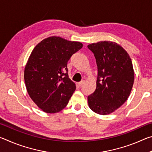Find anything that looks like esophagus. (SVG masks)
I'll return each mask as SVG.
<instances>
[{
	"label": "esophagus",
	"mask_w": 152,
	"mask_h": 152,
	"mask_svg": "<svg viewBox=\"0 0 152 152\" xmlns=\"http://www.w3.org/2000/svg\"><path fill=\"white\" fill-rule=\"evenodd\" d=\"M84 83V81L82 80V81H81V82H78V83H77V85L80 87V86H82V84H83Z\"/></svg>",
	"instance_id": "obj_1"
}]
</instances>
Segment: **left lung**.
I'll return each mask as SVG.
<instances>
[{
  "instance_id": "1",
  "label": "left lung",
  "mask_w": 152,
  "mask_h": 152,
  "mask_svg": "<svg viewBox=\"0 0 152 152\" xmlns=\"http://www.w3.org/2000/svg\"><path fill=\"white\" fill-rule=\"evenodd\" d=\"M98 68L96 87L88 96V106L97 114H110L125 103L134 82L129 55L118 43L102 41L88 45Z\"/></svg>"
}]
</instances>
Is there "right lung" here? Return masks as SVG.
I'll list each match as a JSON object with an SVG mask.
<instances>
[{
    "mask_svg": "<svg viewBox=\"0 0 152 152\" xmlns=\"http://www.w3.org/2000/svg\"><path fill=\"white\" fill-rule=\"evenodd\" d=\"M82 46L79 42L51 36L31 51L25 67V86L31 99L43 111L56 113L67 106L76 90L68 77L67 64Z\"/></svg>",
    "mask_w": 152,
    "mask_h": 152,
    "instance_id": "obj_1",
    "label": "right lung"
}]
</instances>
